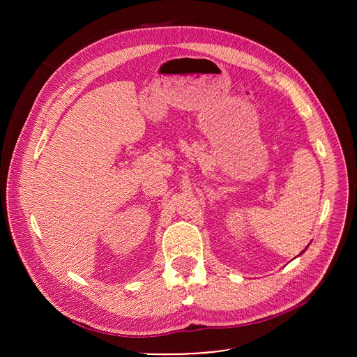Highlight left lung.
Segmentation results:
<instances>
[{"mask_svg":"<svg viewBox=\"0 0 357 357\" xmlns=\"http://www.w3.org/2000/svg\"><path fill=\"white\" fill-rule=\"evenodd\" d=\"M305 250H307V248H305ZM305 250H303V251H305Z\"/></svg>","mask_w":357,"mask_h":357,"instance_id":"1","label":"left lung"}]
</instances>
